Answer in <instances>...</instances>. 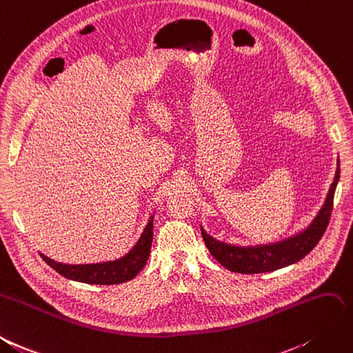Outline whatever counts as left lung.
<instances>
[{"mask_svg":"<svg viewBox=\"0 0 353 353\" xmlns=\"http://www.w3.org/2000/svg\"><path fill=\"white\" fill-rule=\"evenodd\" d=\"M340 178V161H337V170L330 192L327 194L321 211L313 218V221L306 230L300 232L292 237H288L282 242L259 245V246H236L228 245L214 239L203 228L202 236L205 245L214 259L220 263L227 270L251 274V273H268L287 268L290 264L300 261L306 256L316 243L321 241L322 234L325 233L330 216L332 211V202H334V192Z\"/></svg>","mask_w":353,"mask_h":353,"instance_id":"obj_1","label":"left lung"}]
</instances>
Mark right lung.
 <instances>
[{
  "mask_svg": "<svg viewBox=\"0 0 353 353\" xmlns=\"http://www.w3.org/2000/svg\"><path fill=\"white\" fill-rule=\"evenodd\" d=\"M153 218H150L147 227L142 232L139 241L132 250L121 256L120 260L97 263V264H62L50 260L49 256L41 254L43 260L50 265L53 270L62 274L63 278L71 281L84 282L90 285H116L128 282L144 269L150 256L151 243H153Z\"/></svg>",
  "mask_w": 353,
  "mask_h": 353,
  "instance_id": "right-lung-1",
  "label": "right lung"
}]
</instances>
